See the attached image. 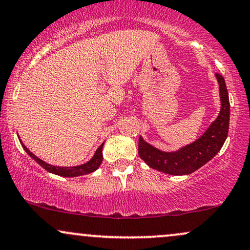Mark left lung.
<instances>
[{
    "instance_id": "8db88e82",
    "label": "left lung",
    "mask_w": 250,
    "mask_h": 250,
    "mask_svg": "<svg viewBox=\"0 0 250 250\" xmlns=\"http://www.w3.org/2000/svg\"><path fill=\"white\" fill-rule=\"evenodd\" d=\"M215 77L219 83L221 109L215 121L211 123L203 136L172 152L156 149L140 136L138 155L150 167L173 176L190 174L211 161L220 151L229 128V98L224 77L219 73H215Z\"/></svg>"
}]
</instances>
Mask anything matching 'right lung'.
<instances>
[{
    "label": "right lung",
    "mask_w": 250,
    "mask_h": 250,
    "mask_svg": "<svg viewBox=\"0 0 250 250\" xmlns=\"http://www.w3.org/2000/svg\"><path fill=\"white\" fill-rule=\"evenodd\" d=\"M20 142L22 144L23 149L26 151V154H28L31 158H34L42 167H44L45 170L49 171L51 173L58 174V176H62V177H78V176H83V174L94 172V171L100 167L102 163V159H104V157H102V148H104V143H102L101 146L96 149L94 156H93V157L85 164L77 165V167H55V165L45 163L44 161H42L41 158H38L37 156L32 154V152L30 151L25 146H24L22 141L20 140Z\"/></svg>",
    "instance_id": "1"
}]
</instances>
